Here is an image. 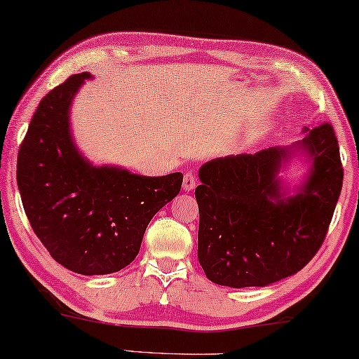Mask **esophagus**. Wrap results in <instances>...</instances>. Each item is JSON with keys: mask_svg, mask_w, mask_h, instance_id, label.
<instances>
[{"mask_svg": "<svg viewBox=\"0 0 359 359\" xmlns=\"http://www.w3.org/2000/svg\"><path fill=\"white\" fill-rule=\"evenodd\" d=\"M196 186H197L196 176L192 175L191 172H187V173L184 175V178H183V189H184L186 192H189V191L194 189Z\"/></svg>", "mask_w": 359, "mask_h": 359, "instance_id": "1", "label": "esophagus"}]
</instances>
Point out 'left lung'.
Instances as JSON below:
<instances>
[{"label": "left lung", "mask_w": 359, "mask_h": 359, "mask_svg": "<svg viewBox=\"0 0 359 359\" xmlns=\"http://www.w3.org/2000/svg\"><path fill=\"white\" fill-rule=\"evenodd\" d=\"M295 158L306 173L283 177ZM197 257L212 283L266 287L299 273L321 247L344 170L332 125L303 128V140L257 154L218 157L198 168Z\"/></svg>", "instance_id": "obj_1"}]
</instances>
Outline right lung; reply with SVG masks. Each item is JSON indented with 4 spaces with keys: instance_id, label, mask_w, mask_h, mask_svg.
I'll return each mask as SVG.
<instances>
[{
    "instance_id": "right-lung-1",
    "label": "right lung",
    "mask_w": 359,
    "mask_h": 359,
    "mask_svg": "<svg viewBox=\"0 0 359 359\" xmlns=\"http://www.w3.org/2000/svg\"><path fill=\"white\" fill-rule=\"evenodd\" d=\"M90 72L41 99L18 157L27 218L57 263L83 276L117 273L135 260L147 224L178 196L183 173L142 176L96 165L72 133L70 109Z\"/></svg>"
}]
</instances>
